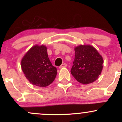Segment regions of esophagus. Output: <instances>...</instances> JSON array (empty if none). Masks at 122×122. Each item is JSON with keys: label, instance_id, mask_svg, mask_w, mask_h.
<instances>
[{"label": "esophagus", "instance_id": "esophagus-1", "mask_svg": "<svg viewBox=\"0 0 122 122\" xmlns=\"http://www.w3.org/2000/svg\"><path fill=\"white\" fill-rule=\"evenodd\" d=\"M67 64L64 63V64H62L61 65V66H60V68H65V67H67Z\"/></svg>", "mask_w": 122, "mask_h": 122}]
</instances>
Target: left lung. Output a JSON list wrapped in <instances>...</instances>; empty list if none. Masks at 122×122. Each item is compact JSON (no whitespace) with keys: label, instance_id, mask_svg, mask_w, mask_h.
<instances>
[{"label":"left lung","instance_id":"left-lung-1","mask_svg":"<svg viewBox=\"0 0 122 122\" xmlns=\"http://www.w3.org/2000/svg\"><path fill=\"white\" fill-rule=\"evenodd\" d=\"M75 58L71 73L77 81L87 84L95 81L103 70V59L97 50L90 45L74 48Z\"/></svg>","mask_w":122,"mask_h":122}]
</instances>
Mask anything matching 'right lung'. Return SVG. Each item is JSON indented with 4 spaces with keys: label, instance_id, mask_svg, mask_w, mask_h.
<instances>
[{
    "label": "right lung",
    "instance_id": "add662e5",
    "mask_svg": "<svg viewBox=\"0 0 122 122\" xmlns=\"http://www.w3.org/2000/svg\"><path fill=\"white\" fill-rule=\"evenodd\" d=\"M20 66L28 80L38 87H45L51 84L57 73L48 56L47 48L44 45L30 48L23 56Z\"/></svg>",
    "mask_w": 122,
    "mask_h": 122
}]
</instances>
